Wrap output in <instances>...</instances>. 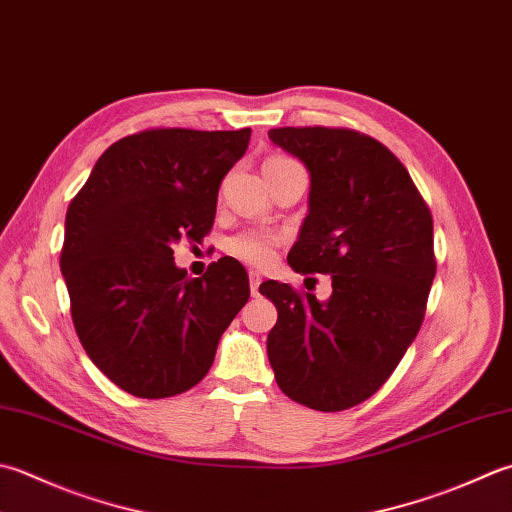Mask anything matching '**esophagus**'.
I'll list each match as a JSON object with an SVG mask.
<instances>
[{
  "label": "esophagus",
  "mask_w": 512,
  "mask_h": 512,
  "mask_svg": "<svg viewBox=\"0 0 512 512\" xmlns=\"http://www.w3.org/2000/svg\"><path fill=\"white\" fill-rule=\"evenodd\" d=\"M248 279H250V293H253V295H259V284H262V275L255 273V270H250Z\"/></svg>",
  "instance_id": "obj_1"
}]
</instances>
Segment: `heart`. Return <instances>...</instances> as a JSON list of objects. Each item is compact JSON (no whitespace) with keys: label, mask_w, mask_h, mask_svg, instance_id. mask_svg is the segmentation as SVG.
Listing matches in <instances>:
<instances>
[{"label":"heart","mask_w":512,"mask_h":512,"mask_svg":"<svg viewBox=\"0 0 512 512\" xmlns=\"http://www.w3.org/2000/svg\"><path fill=\"white\" fill-rule=\"evenodd\" d=\"M282 162H293V159L270 157L266 164H282ZM277 244H279V235L270 233V230H244V233H237L228 239L226 250L230 255L242 259V262L250 266H266L273 262Z\"/></svg>","instance_id":"b5f03b06"}]
</instances>
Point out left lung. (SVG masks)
Returning a JSON list of instances; mask_svg holds the SVG:
<instances>
[{"instance_id":"obj_1","label":"left lung","mask_w":512,"mask_h":512,"mask_svg":"<svg viewBox=\"0 0 512 512\" xmlns=\"http://www.w3.org/2000/svg\"><path fill=\"white\" fill-rule=\"evenodd\" d=\"M268 137L310 173L288 264L333 279L326 302L273 279L259 286L277 308L268 362L293 402L337 413L373 397L419 333L437 270L433 215L404 164L373 137L326 126Z\"/></svg>"}]
</instances>
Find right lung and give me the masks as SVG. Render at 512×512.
<instances>
[{
	"mask_svg": "<svg viewBox=\"0 0 512 512\" xmlns=\"http://www.w3.org/2000/svg\"><path fill=\"white\" fill-rule=\"evenodd\" d=\"M250 128H150L97 159L66 213L62 275L86 355L126 393H186L213 366L219 337L250 297L233 257L188 277L173 246L202 242L219 184L242 159Z\"/></svg>",
	"mask_w": 512,
	"mask_h": 512,
	"instance_id": "obj_1",
	"label": "right lung"
}]
</instances>
